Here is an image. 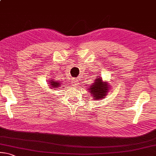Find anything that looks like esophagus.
Wrapping results in <instances>:
<instances>
[{"label":"esophagus","mask_w":156,"mask_h":156,"mask_svg":"<svg viewBox=\"0 0 156 156\" xmlns=\"http://www.w3.org/2000/svg\"><path fill=\"white\" fill-rule=\"evenodd\" d=\"M72 80H73V85H74V86H77V85H78L79 80H78V78H73Z\"/></svg>","instance_id":"obj_1"}]
</instances>
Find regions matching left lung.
Here are the masks:
<instances>
[{
  "instance_id": "obj_1",
  "label": "left lung",
  "mask_w": 156,
  "mask_h": 156,
  "mask_svg": "<svg viewBox=\"0 0 156 156\" xmlns=\"http://www.w3.org/2000/svg\"><path fill=\"white\" fill-rule=\"evenodd\" d=\"M109 88V85L107 83H102V79L98 78L95 80L94 83H93L90 88L89 89L90 92V94L93 95L94 99H102L106 96Z\"/></svg>"
}]
</instances>
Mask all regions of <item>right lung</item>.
<instances>
[{
  "mask_svg": "<svg viewBox=\"0 0 156 156\" xmlns=\"http://www.w3.org/2000/svg\"><path fill=\"white\" fill-rule=\"evenodd\" d=\"M51 85H52V87H60V86H61V83L60 82H54V81H52V82H51Z\"/></svg>",
  "mask_w": 156,
  "mask_h": 156,
  "instance_id": "add662e5",
  "label": "right lung"
}]
</instances>
